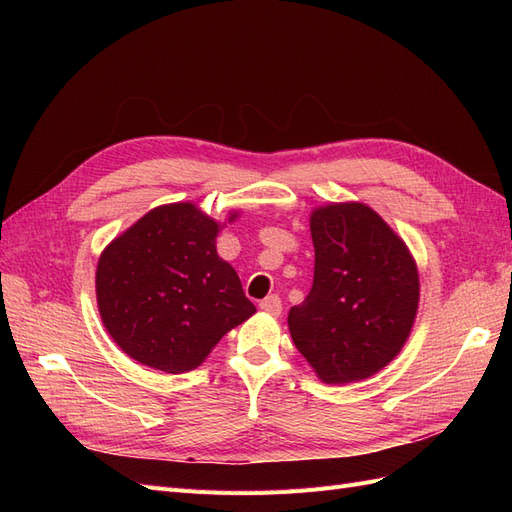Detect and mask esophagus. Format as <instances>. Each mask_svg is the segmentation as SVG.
<instances>
[{"label":"esophagus","instance_id":"esophagus-1","mask_svg":"<svg viewBox=\"0 0 512 512\" xmlns=\"http://www.w3.org/2000/svg\"><path fill=\"white\" fill-rule=\"evenodd\" d=\"M260 309H262V312L271 314V316H280L282 314V301H280V297L271 294V297H267L265 301H260Z\"/></svg>","mask_w":512,"mask_h":512}]
</instances>
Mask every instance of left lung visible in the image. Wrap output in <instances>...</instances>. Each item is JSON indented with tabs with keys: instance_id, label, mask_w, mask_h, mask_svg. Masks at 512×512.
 I'll use <instances>...</instances> for the list:
<instances>
[{
	"instance_id": "left-lung-1",
	"label": "left lung",
	"mask_w": 512,
	"mask_h": 512,
	"mask_svg": "<svg viewBox=\"0 0 512 512\" xmlns=\"http://www.w3.org/2000/svg\"><path fill=\"white\" fill-rule=\"evenodd\" d=\"M314 284L288 312L297 350L327 384L361 382L408 342L421 282L406 241L365 203H329L309 215Z\"/></svg>"
}]
</instances>
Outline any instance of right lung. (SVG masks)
<instances>
[{
    "label": "right lung",
    "instance_id": "add662e5",
    "mask_svg": "<svg viewBox=\"0 0 512 512\" xmlns=\"http://www.w3.org/2000/svg\"><path fill=\"white\" fill-rule=\"evenodd\" d=\"M237 218L239 211H230L228 224ZM224 226L194 203H170L104 247L96 269L100 318L130 359L185 374L256 314L215 247Z\"/></svg>",
    "mask_w": 512,
    "mask_h": 512
}]
</instances>
